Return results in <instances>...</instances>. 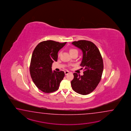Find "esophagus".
<instances>
[{
  "instance_id": "34e87169",
  "label": "esophagus",
  "mask_w": 131,
  "mask_h": 131,
  "mask_svg": "<svg viewBox=\"0 0 131 131\" xmlns=\"http://www.w3.org/2000/svg\"><path fill=\"white\" fill-rule=\"evenodd\" d=\"M69 73V71H65V72H64L65 75H67V74H68Z\"/></svg>"
}]
</instances>
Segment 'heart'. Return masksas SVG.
Masks as SVG:
<instances>
[{"instance_id": "1", "label": "heart", "mask_w": 131, "mask_h": 131, "mask_svg": "<svg viewBox=\"0 0 131 131\" xmlns=\"http://www.w3.org/2000/svg\"><path fill=\"white\" fill-rule=\"evenodd\" d=\"M76 51H78L77 50H76L75 49H73V48H71L69 50V52L70 54H72L73 53H74V52Z\"/></svg>"}]
</instances>
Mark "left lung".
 <instances>
[{
  "mask_svg": "<svg viewBox=\"0 0 131 131\" xmlns=\"http://www.w3.org/2000/svg\"><path fill=\"white\" fill-rule=\"evenodd\" d=\"M72 45L81 49L83 57L80 66L84 68L83 75L74 73L71 86L75 92L86 95L93 92L100 82L103 70V60L99 50L92 42L80 40Z\"/></svg>",
  "mask_w": 131,
  "mask_h": 131,
  "instance_id": "8db88e82",
  "label": "left lung"
}]
</instances>
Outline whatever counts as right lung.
Masks as SVG:
<instances>
[{"instance_id":"add662e5","label":"right lung","mask_w":131,"mask_h":131,"mask_svg":"<svg viewBox=\"0 0 131 131\" xmlns=\"http://www.w3.org/2000/svg\"><path fill=\"white\" fill-rule=\"evenodd\" d=\"M67 42L52 40L40 42L34 49L31 59V77L38 89L45 93L56 91L64 76L63 71H52V64L58 60L59 50Z\"/></svg>"}]
</instances>
